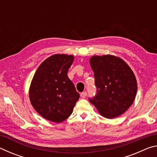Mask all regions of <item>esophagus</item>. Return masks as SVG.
<instances>
[{"label": "esophagus", "instance_id": "34e87169", "mask_svg": "<svg viewBox=\"0 0 157 157\" xmlns=\"http://www.w3.org/2000/svg\"><path fill=\"white\" fill-rule=\"evenodd\" d=\"M86 95H87V94H86V92L85 91V92H82V93H81L80 94V96L82 97V98H85L86 96Z\"/></svg>", "mask_w": 157, "mask_h": 157}]
</instances>
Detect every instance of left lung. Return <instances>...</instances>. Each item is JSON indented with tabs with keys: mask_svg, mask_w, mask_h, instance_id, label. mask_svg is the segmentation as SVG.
Returning <instances> with one entry per match:
<instances>
[{
	"mask_svg": "<svg viewBox=\"0 0 157 157\" xmlns=\"http://www.w3.org/2000/svg\"><path fill=\"white\" fill-rule=\"evenodd\" d=\"M97 94L89 102L101 116L113 118L124 113L136 98L137 82L131 68L114 55H94L90 59Z\"/></svg>",
	"mask_w": 157,
	"mask_h": 157,
	"instance_id": "8db88e82",
	"label": "left lung"
}]
</instances>
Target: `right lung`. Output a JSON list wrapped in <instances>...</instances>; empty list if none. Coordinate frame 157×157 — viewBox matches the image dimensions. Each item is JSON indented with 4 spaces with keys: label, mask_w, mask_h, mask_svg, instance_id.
Here are the masks:
<instances>
[{
    "label": "right lung",
    "mask_w": 157,
    "mask_h": 157,
    "mask_svg": "<svg viewBox=\"0 0 157 157\" xmlns=\"http://www.w3.org/2000/svg\"><path fill=\"white\" fill-rule=\"evenodd\" d=\"M73 55L56 54L42 62L32 79L29 97L36 112L59 123L71 115L79 94L67 75Z\"/></svg>",
    "instance_id": "obj_1"
}]
</instances>
